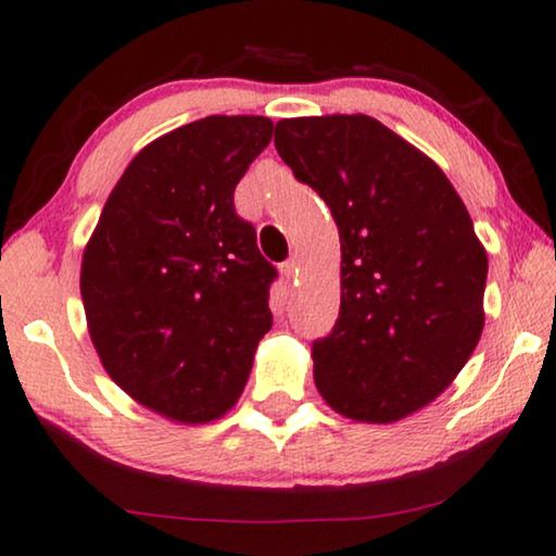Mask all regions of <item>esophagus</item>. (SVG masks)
Masks as SVG:
<instances>
[{"label": "esophagus", "mask_w": 556, "mask_h": 556, "mask_svg": "<svg viewBox=\"0 0 556 556\" xmlns=\"http://www.w3.org/2000/svg\"><path fill=\"white\" fill-rule=\"evenodd\" d=\"M299 268H301V261H299V255H293V257H288V261L280 265V273H283V276L291 280V278H295L299 276Z\"/></svg>", "instance_id": "obj_1"}]
</instances>
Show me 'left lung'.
Segmentation results:
<instances>
[{
  "label": "left lung",
  "instance_id": "left-lung-1",
  "mask_svg": "<svg viewBox=\"0 0 556 556\" xmlns=\"http://www.w3.org/2000/svg\"><path fill=\"white\" fill-rule=\"evenodd\" d=\"M276 149L329 204L341 306L314 341L326 405L397 422L443 394L483 331L489 255L443 169L377 118H283Z\"/></svg>",
  "mask_w": 556,
  "mask_h": 556
}]
</instances>
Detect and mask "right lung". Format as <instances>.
I'll return each mask as SVG.
<instances>
[{"label": "right lung", "mask_w": 556, "mask_h": 556, "mask_svg": "<svg viewBox=\"0 0 556 556\" xmlns=\"http://www.w3.org/2000/svg\"><path fill=\"white\" fill-rule=\"evenodd\" d=\"M270 136L265 116H207L159 136L121 174L83 250L103 369L166 420L204 425L232 409L273 326L276 268L232 204Z\"/></svg>", "instance_id": "right-lung-1"}]
</instances>
